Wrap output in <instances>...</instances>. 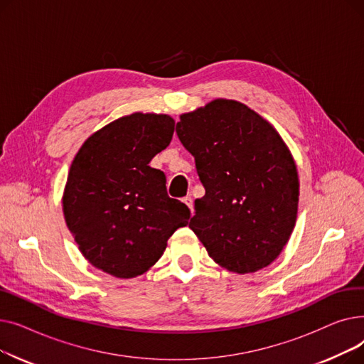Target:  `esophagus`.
<instances>
[{"instance_id": "obj_1", "label": "esophagus", "mask_w": 364, "mask_h": 364, "mask_svg": "<svg viewBox=\"0 0 364 364\" xmlns=\"http://www.w3.org/2000/svg\"><path fill=\"white\" fill-rule=\"evenodd\" d=\"M183 202L190 208V211H193V199H192V196H186V198H183Z\"/></svg>"}]
</instances>
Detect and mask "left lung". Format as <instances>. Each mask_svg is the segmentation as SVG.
I'll list each match as a JSON object with an SVG mask.
<instances>
[{
  "label": "left lung",
  "instance_id": "8db88e82",
  "mask_svg": "<svg viewBox=\"0 0 364 364\" xmlns=\"http://www.w3.org/2000/svg\"><path fill=\"white\" fill-rule=\"evenodd\" d=\"M176 131L205 187L188 227L209 257L237 274L270 265L299 200L296 164L277 129L240 102L215 99L180 114Z\"/></svg>",
  "mask_w": 364,
  "mask_h": 364
}]
</instances>
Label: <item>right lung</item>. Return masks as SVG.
Masks as SVG:
<instances>
[{
	"label": "right lung",
	"mask_w": 364,
	"mask_h": 364,
	"mask_svg": "<svg viewBox=\"0 0 364 364\" xmlns=\"http://www.w3.org/2000/svg\"><path fill=\"white\" fill-rule=\"evenodd\" d=\"M176 121L134 112L92 132L76 153L62 198L63 215L84 258L110 276L132 279L162 257L190 209L166 193L161 169Z\"/></svg>",
	"instance_id": "1"
}]
</instances>
